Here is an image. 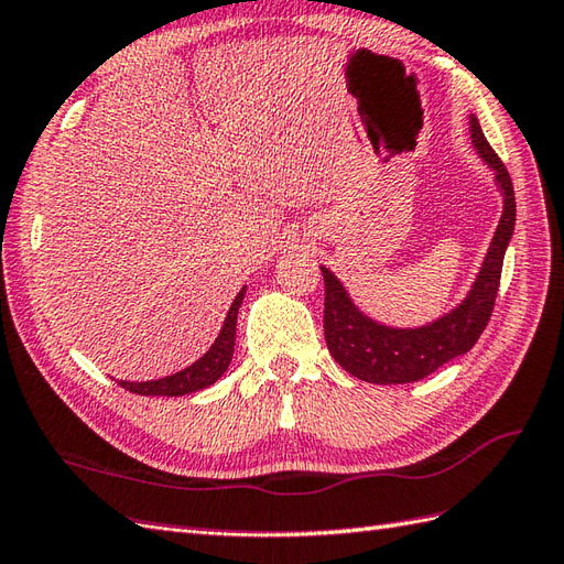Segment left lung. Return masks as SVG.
Here are the masks:
<instances>
[{
    "label": "left lung",
    "mask_w": 564,
    "mask_h": 564,
    "mask_svg": "<svg viewBox=\"0 0 564 564\" xmlns=\"http://www.w3.org/2000/svg\"><path fill=\"white\" fill-rule=\"evenodd\" d=\"M470 141H474V149L480 153V159L492 167L505 206L490 250L482 259L478 276L470 285L468 295L462 300V305L442 314L435 322L417 326V329H394V326H384L370 319L368 314H362L352 305L341 281L329 269L322 267L326 346H329L334 360L352 377L362 379V382H417V379L440 370L444 362L464 356L474 348L490 322L495 297L500 291L505 252L514 232L517 202L512 177H509L505 163L497 159L486 134H482L476 115H470Z\"/></svg>",
    "instance_id": "1"
}]
</instances>
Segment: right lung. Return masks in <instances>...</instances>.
<instances>
[{
  "label": "right lung",
  "mask_w": 564,
  "mask_h": 564,
  "mask_svg": "<svg viewBox=\"0 0 564 564\" xmlns=\"http://www.w3.org/2000/svg\"><path fill=\"white\" fill-rule=\"evenodd\" d=\"M242 297H245V288L238 293V297L232 300L228 317L223 322V329L216 336L214 346L208 348L199 360L192 362L189 368L163 379H153V382H122L120 379V387L141 397H185V394H192V391L212 387L216 379L228 370V365L232 360L235 324H238V310L242 305Z\"/></svg>",
  "instance_id": "add662e5"
}]
</instances>
